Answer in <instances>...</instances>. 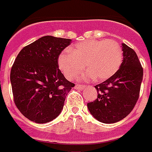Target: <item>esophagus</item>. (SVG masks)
<instances>
[{
  "instance_id": "34e87169",
  "label": "esophagus",
  "mask_w": 152,
  "mask_h": 152,
  "mask_svg": "<svg viewBox=\"0 0 152 152\" xmlns=\"http://www.w3.org/2000/svg\"><path fill=\"white\" fill-rule=\"evenodd\" d=\"M84 88H85V86L80 85V84H76V85L75 86V88H76V89H80V90H82V89H83Z\"/></svg>"
}]
</instances>
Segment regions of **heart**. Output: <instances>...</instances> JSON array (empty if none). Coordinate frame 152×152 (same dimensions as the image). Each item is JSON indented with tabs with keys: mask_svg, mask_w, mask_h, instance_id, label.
Returning <instances> with one entry per match:
<instances>
[{
	"mask_svg": "<svg viewBox=\"0 0 152 152\" xmlns=\"http://www.w3.org/2000/svg\"><path fill=\"white\" fill-rule=\"evenodd\" d=\"M123 60L122 50L113 40H87L76 44L70 52L64 51L58 57V66L65 77L72 80L84 67L88 71L84 80H105L117 72Z\"/></svg>",
	"mask_w": 152,
	"mask_h": 152,
	"instance_id": "1",
	"label": "heart"
}]
</instances>
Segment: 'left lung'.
Returning <instances> with one entry per match:
<instances>
[{
  "label": "left lung",
  "instance_id": "8db88e82",
  "mask_svg": "<svg viewBox=\"0 0 152 152\" xmlns=\"http://www.w3.org/2000/svg\"><path fill=\"white\" fill-rule=\"evenodd\" d=\"M123 60L114 75L95 86L98 97L88 102L91 115L100 122L110 124L122 120L134 108L139 99L143 68L137 53L122 43Z\"/></svg>",
  "mask_w": 152,
  "mask_h": 152
}]
</instances>
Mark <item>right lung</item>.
<instances>
[{
	"instance_id": "right-lung-1",
	"label": "right lung",
	"mask_w": 152,
	"mask_h": 152,
	"mask_svg": "<svg viewBox=\"0 0 152 152\" xmlns=\"http://www.w3.org/2000/svg\"><path fill=\"white\" fill-rule=\"evenodd\" d=\"M69 39L43 36L21 50L11 69L14 102L31 121L50 122L61 112L75 84L58 68V57L71 44Z\"/></svg>"
}]
</instances>
